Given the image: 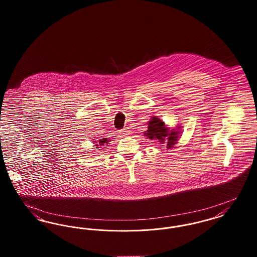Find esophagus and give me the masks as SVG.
<instances>
[{"instance_id":"esophagus-1","label":"esophagus","mask_w":257,"mask_h":257,"mask_svg":"<svg viewBox=\"0 0 257 257\" xmlns=\"http://www.w3.org/2000/svg\"><path fill=\"white\" fill-rule=\"evenodd\" d=\"M119 133L121 135H129V131L127 129H122L119 131Z\"/></svg>"}]
</instances>
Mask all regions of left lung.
Returning a JSON list of instances; mask_svg holds the SVG:
<instances>
[{"label": "left lung", "instance_id": "8db88e82", "mask_svg": "<svg viewBox=\"0 0 257 257\" xmlns=\"http://www.w3.org/2000/svg\"><path fill=\"white\" fill-rule=\"evenodd\" d=\"M181 126L170 128L160 117L152 116L147 123V130L144 135L150 140H155L160 143L161 147L171 149L177 145L178 139L181 138Z\"/></svg>", "mask_w": 257, "mask_h": 257}]
</instances>
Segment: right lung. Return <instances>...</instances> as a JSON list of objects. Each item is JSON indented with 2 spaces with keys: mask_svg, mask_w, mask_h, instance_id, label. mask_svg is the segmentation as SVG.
I'll return each instance as SVG.
<instances>
[{
  "mask_svg": "<svg viewBox=\"0 0 257 257\" xmlns=\"http://www.w3.org/2000/svg\"><path fill=\"white\" fill-rule=\"evenodd\" d=\"M92 143L94 144V147H95L94 148H99V147H102L105 145H108L110 143V140H108L107 138H103L99 141H93Z\"/></svg>",
  "mask_w": 257,
  "mask_h": 257,
  "instance_id": "1",
  "label": "right lung"
}]
</instances>
